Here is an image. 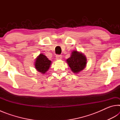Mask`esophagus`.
Instances as JSON below:
<instances>
[{"label": "esophagus", "mask_w": 120, "mask_h": 120, "mask_svg": "<svg viewBox=\"0 0 120 120\" xmlns=\"http://www.w3.org/2000/svg\"><path fill=\"white\" fill-rule=\"evenodd\" d=\"M62 58V56L61 55H56V59L57 60L61 59Z\"/></svg>", "instance_id": "34e87169"}]
</instances>
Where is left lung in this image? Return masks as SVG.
<instances>
[{"mask_svg": "<svg viewBox=\"0 0 120 120\" xmlns=\"http://www.w3.org/2000/svg\"><path fill=\"white\" fill-rule=\"evenodd\" d=\"M67 62L73 72L78 73L86 67L87 59L84 54L77 51H74L70 57L67 60Z\"/></svg>", "mask_w": 120, "mask_h": 120, "instance_id": "obj_1", "label": "left lung"}]
</instances>
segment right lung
Listing matches in <instances>:
<instances>
[{
  "label": "right lung",
  "instance_id": "add662e5",
  "mask_svg": "<svg viewBox=\"0 0 120 120\" xmlns=\"http://www.w3.org/2000/svg\"><path fill=\"white\" fill-rule=\"evenodd\" d=\"M51 61L45 56L40 54L36 58L35 62V67L38 71L44 74L48 70Z\"/></svg>",
  "mask_w": 120,
  "mask_h": 120
}]
</instances>
